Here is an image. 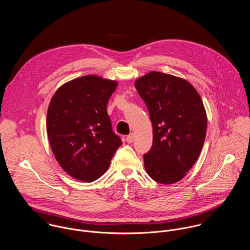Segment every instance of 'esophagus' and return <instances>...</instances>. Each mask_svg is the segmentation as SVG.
Instances as JSON below:
<instances>
[{
	"mask_svg": "<svg viewBox=\"0 0 250 250\" xmlns=\"http://www.w3.org/2000/svg\"><path fill=\"white\" fill-rule=\"evenodd\" d=\"M126 141L128 143H132L134 142V135L133 134H130L129 136L126 137Z\"/></svg>",
	"mask_w": 250,
	"mask_h": 250,
	"instance_id": "1",
	"label": "esophagus"
}]
</instances>
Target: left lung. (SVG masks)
Listing matches in <instances>:
<instances>
[{
	"label": "left lung",
	"mask_w": 250,
	"mask_h": 250,
	"mask_svg": "<svg viewBox=\"0 0 250 250\" xmlns=\"http://www.w3.org/2000/svg\"><path fill=\"white\" fill-rule=\"evenodd\" d=\"M135 86L149 110L153 144L143 156L148 175L161 184L184 178L205 142L207 114L200 95L187 80L151 71Z\"/></svg>",
	"instance_id": "obj_1"
}]
</instances>
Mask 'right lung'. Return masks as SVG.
Listing matches in <instances>:
<instances>
[{"mask_svg":"<svg viewBox=\"0 0 250 250\" xmlns=\"http://www.w3.org/2000/svg\"><path fill=\"white\" fill-rule=\"evenodd\" d=\"M118 83L97 75L73 79L53 95L46 118L49 143L62 169L93 182L107 171L121 141L111 130L107 104Z\"/></svg>","mask_w":250,"mask_h":250,"instance_id":"right-lung-1","label":"right lung"}]
</instances>
